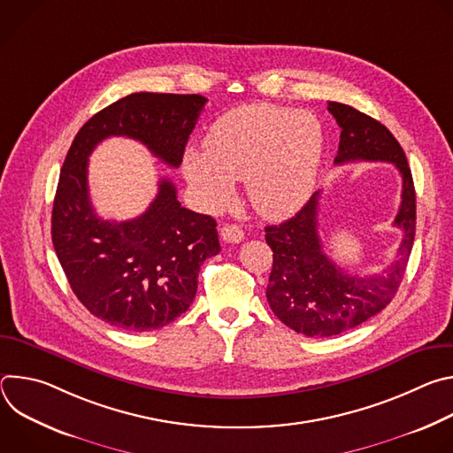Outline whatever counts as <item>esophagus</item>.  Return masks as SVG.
Wrapping results in <instances>:
<instances>
[{"mask_svg": "<svg viewBox=\"0 0 453 453\" xmlns=\"http://www.w3.org/2000/svg\"><path fill=\"white\" fill-rule=\"evenodd\" d=\"M220 236L227 243H238L243 240V231L234 224H224L220 229Z\"/></svg>", "mask_w": 453, "mask_h": 453, "instance_id": "1", "label": "esophagus"}]
</instances>
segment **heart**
<instances>
[{
  "mask_svg": "<svg viewBox=\"0 0 453 453\" xmlns=\"http://www.w3.org/2000/svg\"><path fill=\"white\" fill-rule=\"evenodd\" d=\"M204 147L188 149L182 166L206 210L224 208L234 196V180H245L252 208L280 219L310 197L325 131L308 111L252 104L219 118Z\"/></svg>",
  "mask_w": 453,
  "mask_h": 453,
  "instance_id": "1",
  "label": "heart"
}]
</instances>
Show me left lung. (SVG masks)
Here are the masks:
<instances>
[{
	"label": "left lung",
	"mask_w": 453,
	"mask_h": 453,
	"mask_svg": "<svg viewBox=\"0 0 453 453\" xmlns=\"http://www.w3.org/2000/svg\"><path fill=\"white\" fill-rule=\"evenodd\" d=\"M328 111L341 127L335 165L349 161L393 163L403 180L402 204L395 226L403 231L395 260L376 274H349L322 250L319 236V197L288 220L265 227L273 249V271L267 301L276 317L306 337H332L348 332L381 311L398 292L416 233V191L412 173L398 140L378 119L351 105L328 102Z\"/></svg>",
	"instance_id": "1"
}]
</instances>
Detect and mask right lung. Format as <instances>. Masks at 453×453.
I'll list each match as a JSON object with an SVG mask.
<instances>
[{
    "mask_svg": "<svg viewBox=\"0 0 453 453\" xmlns=\"http://www.w3.org/2000/svg\"><path fill=\"white\" fill-rule=\"evenodd\" d=\"M206 102L201 95H128L88 119L64 159L51 242L73 294L111 326L150 332L170 325L189 308L201 265L220 243L215 219L182 208L168 179L159 180L143 215L100 219L89 199L88 159L100 142L127 136L177 168Z\"/></svg>",
    "mask_w": 453,
    "mask_h": 453,
    "instance_id": "right-lung-1",
    "label": "right lung"
}]
</instances>
